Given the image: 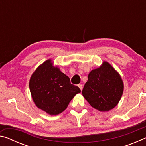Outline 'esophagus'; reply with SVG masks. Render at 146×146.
<instances>
[{
  "instance_id": "esophagus-1",
  "label": "esophagus",
  "mask_w": 146,
  "mask_h": 146,
  "mask_svg": "<svg viewBox=\"0 0 146 146\" xmlns=\"http://www.w3.org/2000/svg\"><path fill=\"white\" fill-rule=\"evenodd\" d=\"M78 86L79 87V88L80 89V90L82 91V88H83V87H82V84H78Z\"/></svg>"
}]
</instances>
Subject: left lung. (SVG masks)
<instances>
[{
  "instance_id": "8db88e82",
  "label": "left lung",
  "mask_w": 146,
  "mask_h": 146,
  "mask_svg": "<svg viewBox=\"0 0 146 146\" xmlns=\"http://www.w3.org/2000/svg\"><path fill=\"white\" fill-rule=\"evenodd\" d=\"M82 90L89 104L100 111L114 108L123 93V82L117 71L104 62L101 67L91 71Z\"/></svg>"
}]
</instances>
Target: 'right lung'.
Wrapping results in <instances>:
<instances>
[{
	"mask_svg": "<svg viewBox=\"0 0 146 146\" xmlns=\"http://www.w3.org/2000/svg\"><path fill=\"white\" fill-rule=\"evenodd\" d=\"M29 89L36 106L51 115H58L68 107L76 94L80 92L78 86L51 60H46L35 71L29 81Z\"/></svg>",
	"mask_w": 146,
	"mask_h": 146,
	"instance_id": "add662e5",
	"label": "right lung"
}]
</instances>
